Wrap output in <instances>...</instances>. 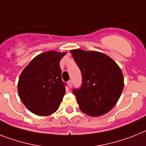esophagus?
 Here are the masks:
<instances>
[{
    "label": "esophagus",
    "instance_id": "esophagus-1",
    "mask_svg": "<svg viewBox=\"0 0 146 146\" xmlns=\"http://www.w3.org/2000/svg\"><path fill=\"white\" fill-rule=\"evenodd\" d=\"M68 86H69V87H72V86L73 82H72V80H68Z\"/></svg>",
    "mask_w": 146,
    "mask_h": 146
}]
</instances>
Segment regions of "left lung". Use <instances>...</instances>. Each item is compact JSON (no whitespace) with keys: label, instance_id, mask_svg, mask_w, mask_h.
Here are the masks:
<instances>
[{"label":"left lung","instance_id":"8db88e82","mask_svg":"<svg viewBox=\"0 0 146 146\" xmlns=\"http://www.w3.org/2000/svg\"><path fill=\"white\" fill-rule=\"evenodd\" d=\"M70 53L81 72V86L72 90L80 110L92 117L109 112L123 92L124 79L121 69L101 52L74 49Z\"/></svg>","mask_w":146,"mask_h":146}]
</instances>
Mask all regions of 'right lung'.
I'll list each match as a JSON object with an SVG mask.
<instances>
[{"label": "right lung", "instance_id": "obj_1", "mask_svg": "<svg viewBox=\"0 0 146 146\" xmlns=\"http://www.w3.org/2000/svg\"><path fill=\"white\" fill-rule=\"evenodd\" d=\"M66 52L50 51L31 61L20 76L17 85L21 101L29 110L47 116L58 110L66 93V83L62 80L60 60Z\"/></svg>", "mask_w": 146, "mask_h": 146}]
</instances>
